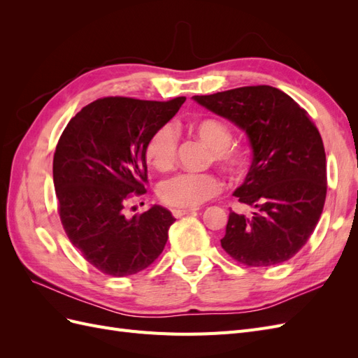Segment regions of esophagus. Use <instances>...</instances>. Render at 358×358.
Instances as JSON below:
<instances>
[{"label":"esophagus","mask_w":358,"mask_h":358,"mask_svg":"<svg viewBox=\"0 0 358 358\" xmlns=\"http://www.w3.org/2000/svg\"><path fill=\"white\" fill-rule=\"evenodd\" d=\"M196 209H173V215L176 216V218H180V216H185V215H189L192 213Z\"/></svg>","instance_id":"1"}]
</instances>
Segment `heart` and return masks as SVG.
Instances as JSON below:
<instances>
[{
    "label": "heart",
    "instance_id": "1",
    "mask_svg": "<svg viewBox=\"0 0 358 358\" xmlns=\"http://www.w3.org/2000/svg\"><path fill=\"white\" fill-rule=\"evenodd\" d=\"M189 129L212 150V158L229 175L239 178L246 170V157L231 148L230 128L218 119L206 117L189 124ZM178 134L171 125L159 127L145 146L146 161L158 171H167L176 161ZM222 188L221 179L213 173H180L159 185L158 196L169 206L194 209L215 197Z\"/></svg>",
    "mask_w": 358,
    "mask_h": 358
}]
</instances>
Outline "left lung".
Here are the masks:
<instances>
[{
    "instance_id": "8db88e82",
    "label": "left lung",
    "mask_w": 358,
    "mask_h": 358,
    "mask_svg": "<svg viewBox=\"0 0 358 358\" xmlns=\"http://www.w3.org/2000/svg\"><path fill=\"white\" fill-rule=\"evenodd\" d=\"M192 100L243 129L252 149L233 196L254 210L230 212L221 246L245 266L285 263L308 242L326 201V152L317 127L289 95L267 85Z\"/></svg>"
}]
</instances>
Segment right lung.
<instances>
[{
    "instance_id": "1",
    "label": "right lung",
    "mask_w": 358,
    "mask_h": 358,
    "mask_svg": "<svg viewBox=\"0 0 358 358\" xmlns=\"http://www.w3.org/2000/svg\"><path fill=\"white\" fill-rule=\"evenodd\" d=\"M185 96L145 101L100 99L76 113L53 155L59 218L86 262L110 276H129L152 264L164 249L175 216L154 204L127 218L128 194H143L145 146L178 113Z\"/></svg>"
}]
</instances>
